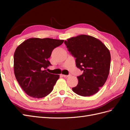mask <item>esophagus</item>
<instances>
[{
	"mask_svg": "<svg viewBox=\"0 0 130 130\" xmlns=\"http://www.w3.org/2000/svg\"><path fill=\"white\" fill-rule=\"evenodd\" d=\"M61 75L62 76H63L64 77H69L70 76V75Z\"/></svg>",
	"mask_w": 130,
	"mask_h": 130,
	"instance_id": "1",
	"label": "esophagus"
}]
</instances>
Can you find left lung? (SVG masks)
<instances>
[{
  "mask_svg": "<svg viewBox=\"0 0 130 130\" xmlns=\"http://www.w3.org/2000/svg\"><path fill=\"white\" fill-rule=\"evenodd\" d=\"M68 51L76 58V66L84 73L77 76L78 84L72 88L78 95L88 96L96 94L107 79L111 54L104 43L91 36L80 35L64 41Z\"/></svg>",
  "mask_w": 130,
  "mask_h": 130,
  "instance_id": "8db88e82",
  "label": "left lung"
}]
</instances>
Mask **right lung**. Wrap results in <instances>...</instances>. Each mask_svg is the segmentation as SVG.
Instances as JSON below:
<instances>
[{
    "mask_svg": "<svg viewBox=\"0 0 130 130\" xmlns=\"http://www.w3.org/2000/svg\"><path fill=\"white\" fill-rule=\"evenodd\" d=\"M64 40L30 38L18 46L14 54V73L17 81L29 96L42 98L52 92L60 77L45 70L54 48Z\"/></svg>",
    "mask_w": 130,
    "mask_h": 130,
    "instance_id": "add662e5",
    "label": "right lung"
}]
</instances>
